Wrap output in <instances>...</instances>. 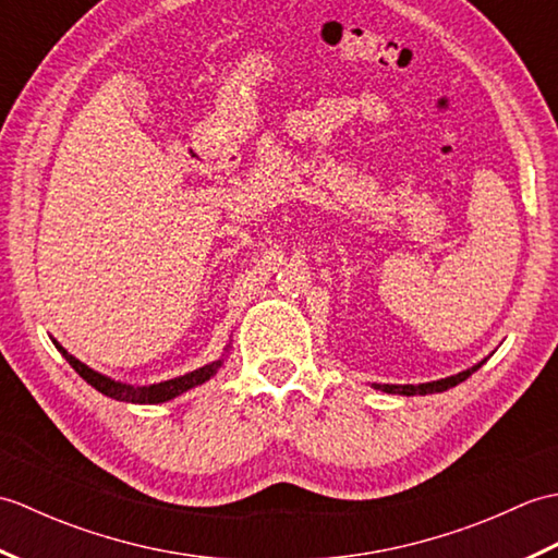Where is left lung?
<instances>
[{
  "instance_id": "8db88e82",
  "label": "left lung",
  "mask_w": 558,
  "mask_h": 558,
  "mask_svg": "<svg viewBox=\"0 0 558 558\" xmlns=\"http://www.w3.org/2000/svg\"><path fill=\"white\" fill-rule=\"evenodd\" d=\"M482 364H484V362H480L477 366H472V369H468V372H460V374H456V376L441 378V381L420 384V386H388V384L378 386V384H376L374 388H378V390H386V393H398V396H426V393H441V390H448V388L458 386L460 381H465V378L475 374Z\"/></svg>"
}]
</instances>
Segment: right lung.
Segmentation results:
<instances>
[{"label":"right lung","instance_id":"add662e5","mask_svg":"<svg viewBox=\"0 0 558 558\" xmlns=\"http://www.w3.org/2000/svg\"><path fill=\"white\" fill-rule=\"evenodd\" d=\"M54 345H57L59 352H62V357H64L71 366H74L76 374L83 378V381H88L93 388L100 390L102 396L114 398V400H122V402H144V405H150V402L172 400V398H177L180 393H184V390L208 381V378L220 369V362H213V364L201 366V369H196V372H192V374L177 376V378H170V381H162V384H153V386H126V384L112 381V378L88 369L86 364L78 362L76 357H71V354H69L62 345H59V342H54Z\"/></svg>","mask_w":558,"mask_h":558}]
</instances>
